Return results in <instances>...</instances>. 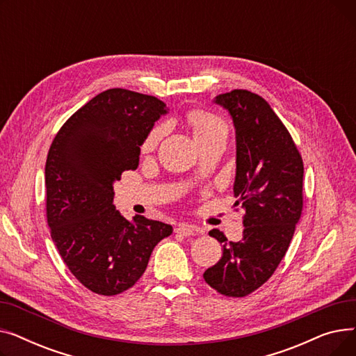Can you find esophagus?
<instances>
[{
    "mask_svg": "<svg viewBox=\"0 0 356 356\" xmlns=\"http://www.w3.org/2000/svg\"><path fill=\"white\" fill-rule=\"evenodd\" d=\"M176 234L183 235V236H191V235H196L200 234V229L193 227V225H179L176 228Z\"/></svg>",
    "mask_w": 356,
    "mask_h": 356,
    "instance_id": "1",
    "label": "esophagus"
}]
</instances>
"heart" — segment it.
<instances>
[{
  "label": "heart",
  "instance_id": "b5f03b06",
  "mask_svg": "<svg viewBox=\"0 0 356 356\" xmlns=\"http://www.w3.org/2000/svg\"><path fill=\"white\" fill-rule=\"evenodd\" d=\"M189 122L193 128V136L197 140V143H200L203 140H208L219 133L228 134L227 124L223 122L219 117H216L215 114H211V112H204V111L192 112V114L189 115ZM163 134H164L163 125L154 127L145 137V140L143 143V149H145V152H148V149H153L157 145V143L160 141Z\"/></svg>",
  "mask_w": 356,
  "mask_h": 356
}]
</instances>
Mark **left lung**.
Returning a JSON list of instances; mask_svg holds the SVG:
<instances>
[{
    "label": "left lung",
    "instance_id": "1",
    "mask_svg": "<svg viewBox=\"0 0 356 356\" xmlns=\"http://www.w3.org/2000/svg\"><path fill=\"white\" fill-rule=\"evenodd\" d=\"M232 118L236 140L234 207L245 211L238 242L219 229L222 258L203 273L218 293L244 297L263 286L282 263L303 209V160L270 104L257 93L234 89L213 101Z\"/></svg>",
    "mask_w": 356,
    "mask_h": 356
}]
</instances>
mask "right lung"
I'll return each instance as SVG.
<instances>
[{"instance_id": "1", "label": "right lung", "mask_w": 356, "mask_h": 356, "mask_svg": "<svg viewBox=\"0 0 356 356\" xmlns=\"http://www.w3.org/2000/svg\"><path fill=\"white\" fill-rule=\"evenodd\" d=\"M167 114L156 97L114 88L63 124L46 160V213L51 239L70 273L90 291L115 296L144 274L173 227L114 207V181L136 170L140 145Z\"/></svg>"}]
</instances>
